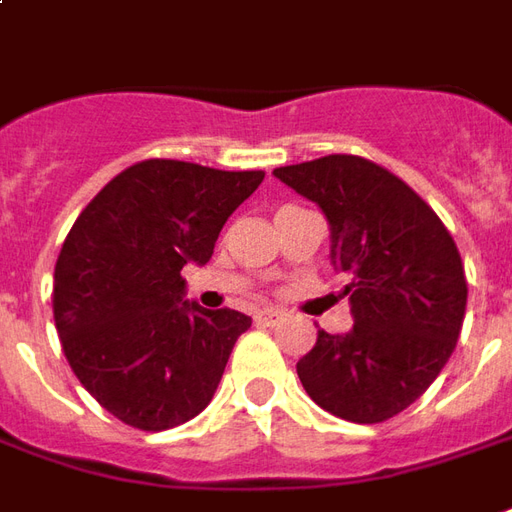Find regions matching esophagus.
<instances>
[{
	"instance_id": "obj_1",
	"label": "esophagus",
	"mask_w": 512,
	"mask_h": 512,
	"mask_svg": "<svg viewBox=\"0 0 512 512\" xmlns=\"http://www.w3.org/2000/svg\"><path fill=\"white\" fill-rule=\"evenodd\" d=\"M282 318H285V313H282L280 307H266V310H260L255 316L257 324H263V327H277Z\"/></svg>"
}]
</instances>
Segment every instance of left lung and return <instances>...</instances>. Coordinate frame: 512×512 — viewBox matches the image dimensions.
I'll list each match as a JSON object with an SVG mask.
<instances>
[{
    "instance_id": "8db88e82",
    "label": "left lung",
    "mask_w": 512,
    "mask_h": 512,
    "mask_svg": "<svg viewBox=\"0 0 512 512\" xmlns=\"http://www.w3.org/2000/svg\"><path fill=\"white\" fill-rule=\"evenodd\" d=\"M330 224V263L352 330H318L296 363L307 396L355 424H380L416 402L455 352L466 274L455 241L421 196L366 157L327 155L274 169Z\"/></svg>"
}]
</instances>
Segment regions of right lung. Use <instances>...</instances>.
Instances as JSON below:
<instances>
[{"instance_id": "obj_1", "label": "right lung", "mask_w": 512, "mask_h": 512, "mask_svg": "<svg viewBox=\"0 0 512 512\" xmlns=\"http://www.w3.org/2000/svg\"><path fill=\"white\" fill-rule=\"evenodd\" d=\"M263 171L135 163L91 199L55 266V327L69 366L107 413L146 432L199 416L252 318L185 299Z\"/></svg>"}]
</instances>
